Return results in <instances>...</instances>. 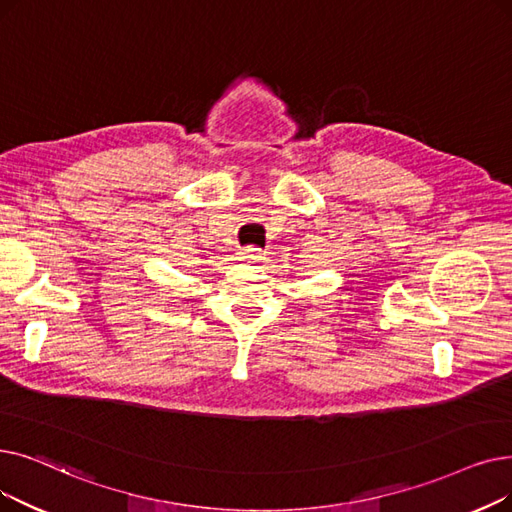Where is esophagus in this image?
<instances>
[{"mask_svg":"<svg viewBox=\"0 0 512 512\" xmlns=\"http://www.w3.org/2000/svg\"><path fill=\"white\" fill-rule=\"evenodd\" d=\"M242 259H247V261H259L261 259V249L259 247H253V244H249V247H244L242 249Z\"/></svg>","mask_w":512,"mask_h":512,"instance_id":"esophagus-1","label":"esophagus"}]
</instances>
